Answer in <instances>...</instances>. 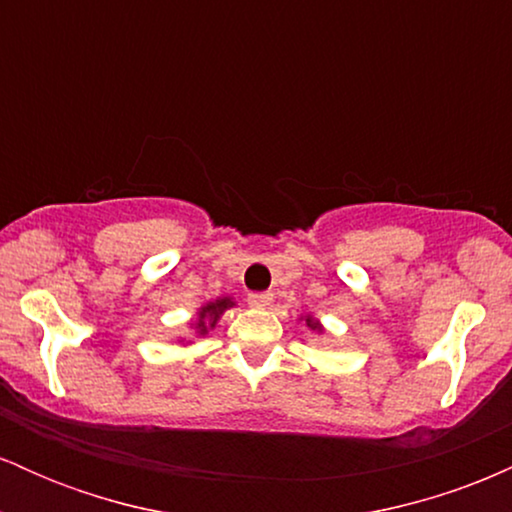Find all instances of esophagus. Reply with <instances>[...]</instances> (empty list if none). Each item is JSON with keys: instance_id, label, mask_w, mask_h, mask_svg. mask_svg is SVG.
Here are the masks:
<instances>
[{"instance_id": "1", "label": "esophagus", "mask_w": 512, "mask_h": 512, "mask_svg": "<svg viewBox=\"0 0 512 512\" xmlns=\"http://www.w3.org/2000/svg\"><path fill=\"white\" fill-rule=\"evenodd\" d=\"M248 301H250V305H255V308H267V305L272 303V293H269V291L250 293Z\"/></svg>"}]
</instances>
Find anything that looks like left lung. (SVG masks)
<instances>
[{
    "label": "left lung",
    "instance_id": "obj_1",
    "mask_svg": "<svg viewBox=\"0 0 512 512\" xmlns=\"http://www.w3.org/2000/svg\"><path fill=\"white\" fill-rule=\"evenodd\" d=\"M308 327H313V330H320V327H317V325H315V322H313V320H310V317H308Z\"/></svg>",
    "mask_w": 512,
    "mask_h": 512
}]
</instances>
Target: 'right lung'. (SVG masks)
<instances>
[{"label": "right lung", "mask_w": 512, "mask_h": 512, "mask_svg": "<svg viewBox=\"0 0 512 512\" xmlns=\"http://www.w3.org/2000/svg\"><path fill=\"white\" fill-rule=\"evenodd\" d=\"M231 301H228V298H221V301H216V303H209L207 305V308H202V313H199V315H202V317H199V322H197V327H199V334H204V332H207V322H204V320H207V317H211V320H216V317H219L221 313H223V310H226V308H231Z\"/></svg>", "instance_id": "right-lung-1"}]
</instances>
